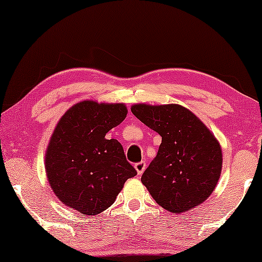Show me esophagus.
Listing matches in <instances>:
<instances>
[{
	"instance_id": "1",
	"label": "esophagus",
	"mask_w": 262,
	"mask_h": 262,
	"mask_svg": "<svg viewBox=\"0 0 262 262\" xmlns=\"http://www.w3.org/2000/svg\"><path fill=\"white\" fill-rule=\"evenodd\" d=\"M135 169L137 170L138 175H142L143 171L145 170V162H144V161H141V162L135 163Z\"/></svg>"
}]
</instances>
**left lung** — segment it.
I'll list each match as a JSON object with an SVG mask.
<instances>
[{
  "mask_svg": "<svg viewBox=\"0 0 262 262\" xmlns=\"http://www.w3.org/2000/svg\"><path fill=\"white\" fill-rule=\"evenodd\" d=\"M131 112L156 131L162 143L142 175L156 203L179 213L205 202L222 169L220 143L209 128L180 105H135Z\"/></svg>",
  "mask_w": 262,
  "mask_h": 262,
  "instance_id": "left-lung-1",
  "label": "left lung"
}]
</instances>
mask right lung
Masks as SVG:
<instances>
[{
    "label": "right lung",
    "instance_id": "add662e5",
    "mask_svg": "<svg viewBox=\"0 0 262 262\" xmlns=\"http://www.w3.org/2000/svg\"><path fill=\"white\" fill-rule=\"evenodd\" d=\"M124 103L82 101L60 118L45 155L49 184L64 205L98 214L112 205L137 171L123 146L106 134L125 119Z\"/></svg>",
    "mask_w": 262,
    "mask_h": 262
}]
</instances>
